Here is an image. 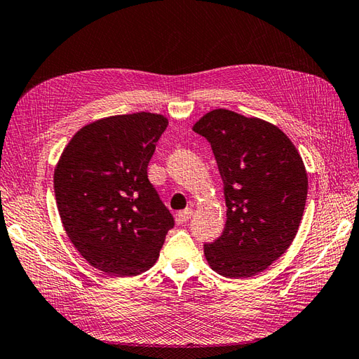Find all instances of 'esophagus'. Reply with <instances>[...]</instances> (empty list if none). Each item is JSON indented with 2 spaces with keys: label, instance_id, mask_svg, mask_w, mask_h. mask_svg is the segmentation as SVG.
Segmentation results:
<instances>
[{
  "label": "esophagus",
  "instance_id": "obj_1",
  "mask_svg": "<svg viewBox=\"0 0 359 359\" xmlns=\"http://www.w3.org/2000/svg\"><path fill=\"white\" fill-rule=\"evenodd\" d=\"M191 215H193V210H191V208H187V210H183V211L176 214V222L177 223H187L191 219Z\"/></svg>",
  "mask_w": 359,
  "mask_h": 359
}]
</instances>
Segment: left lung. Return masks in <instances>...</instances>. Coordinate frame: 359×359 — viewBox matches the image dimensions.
<instances>
[{
    "instance_id": "8db88e82",
    "label": "left lung",
    "mask_w": 359,
    "mask_h": 359,
    "mask_svg": "<svg viewBox=\"0 0 359 359\" xmlns=\"http://www.w3.org/2000/svg\"><path fill=\"white\" fill-rule=\"evenodd\" d=\"M193 130L208 139L226 202L223 234L203 246L211 269L248 278L287 251L303 219L307 172L298 149L277 125L217 108Z\"/></svg>"
}]
</instances>
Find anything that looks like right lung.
<instances>
[{"label": "right lung", "instance_id": "right-lung-1", "mask_svg": "<svg viewBox=\"0 0 359 359\" xmlns=\"http://www.w3.org/2000/svg\"><path fill=\"white\" fill-rule=\"evenodd\" d=\"M168 119L156 113L108 116L82 127L56 163L62 226L93 268L118 277L159 258L171 212L148 180V162Z\"/></svg>", "mask_w": 359, "mask_h": 359}]
</instances>
